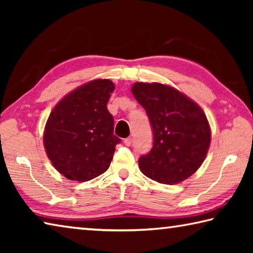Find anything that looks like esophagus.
Returning <instances> with one entry per match:
<instances>
[{"label": "esophagus", "mask_w": 253, "mask_h": 253, "mask_svg": "<svg viewBox=\"0 0 253 253\" xmlns=\"http://www.w3.org/2000/svg\"><path fill=\"white\" fill-rule=\"evenodd\" d=\"M131 143H132V139H131V137H127V138L124 139V144H125L126 146H130Z\"/></svg>", "instance_id": "obj_1"}]
</instances>
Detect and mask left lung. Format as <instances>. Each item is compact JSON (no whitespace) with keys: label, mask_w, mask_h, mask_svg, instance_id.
<instances>
[{"label":"left lung","mask_w":253,"mask_h":253,"mask_svg":"<svg viewBox=\"0 0 253 253\" xmlns=\"http://www.w3.org/2000/svg\"><path fill=\"white\" fill-rule=\"evenodd\" d=\"M131 92L151 122L154 143L139 157L144 175L162 184H177L202 165L211 143L207 116L177 89L160 83H135Z\"/></svg>","instance_id":"1"}]
</instances>
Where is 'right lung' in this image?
<instances>
[{"label":"right lung","mask_w":253,"mask_h":253,"mask_svg":"<svg viewBox=\"0 0 253 253\" xmlns=\"http://www.w3.org/2000/svg\"><path fill=\"white\" fill-rule=\"evenodd\" d=\"M115 84L96 79L60 100L46 121L43 144L54 169L68 179L85 182L108 169L121 139L107 102Z\"/></svg>","instance_id":"obj_1"}]
</instances>
